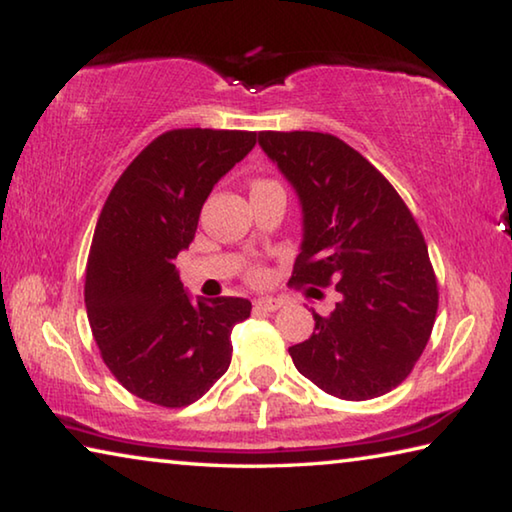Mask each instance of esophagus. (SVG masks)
Returning a JSON list of instances; mask_svg holds the SVG:
<instances>
[{"label":"esophagus","mask_w":512,"mask_h":512,"mask_svg":"<svg viewBox=\"0 0 512 512\" xmlns=\"http://www.w3.org/2000/svg\"><path fill=\"white\" fill-rule=\"evenodd\" d=\"M284 305V302L280 298H259L255 300V309L259 311H277Z\"/></svg>","instance_id":"1"}]
</instances>
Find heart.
<instances>
[{
    "label": "heart",
    "instance_id": "1",
    "mask_svg": "<svg viewBox=\"0 0 512 512\" xmlns=\"http://www.w3.org/2000/svg\"><path fill=\"white\" fill-rule=\"evenodd\" d=\"M266 183H273V180H264V178H259V180H255L253 185H266ZM264 277V271L262 268H253V271H250V280H262Z\"/></svg>",
    "mask_w": 512,
    "mask_h": 512
}]
</instances>
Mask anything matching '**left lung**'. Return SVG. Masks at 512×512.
<instances>
[{"mask_svg":"<svg viewBox=\"0 0 512 512\" xmlns=\"http://www.w3.org/2000/svg\"><path fill=\"white\" fill-rule=\"evenodd\" d=\"M259 146L305 212L293 287H334L329 316L291 345L300 375L341 400H372L411 375L438 311V280L418 221L395 187L350 144L311 131H262Z\"/></svg>","mask_w":512,"mask_h":512,"instance_id":"1","label":"left lung"}]
</instances>
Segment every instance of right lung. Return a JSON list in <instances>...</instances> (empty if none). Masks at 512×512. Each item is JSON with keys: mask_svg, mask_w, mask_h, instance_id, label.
Segmentation results:
<instances>
[{"mask_svg": "<svg viewBox=\"0 0 512 512\" xmlns=\"http://www.w3.org/2000/svg\"><path fill=\"white\" fill-rule=\"evenodd\" d=\"M257 133L176 128L155 137L112 187L85 266V309L101 359L144 402L180 409L230 366L244 298L192 302L176 257L205 198L253 151Z\"/></svg>", "mask_w": 512, "mask_h": 512, "instance_id": "right-lung-1", "label": "right lung"}]
</instances>
